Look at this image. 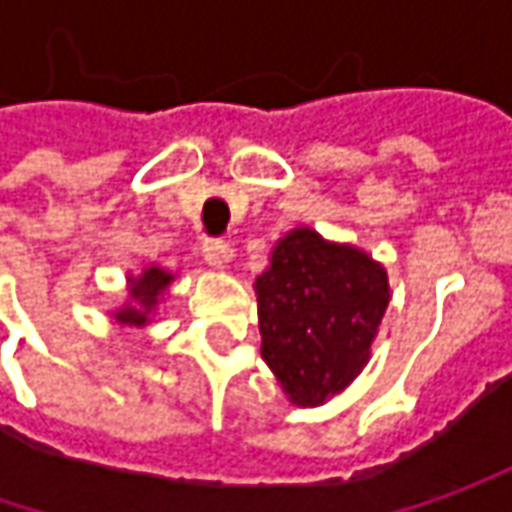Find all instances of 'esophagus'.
Masks as SVG:
<instances>
[{
  "label": "esophagus",
  "instance_id": "34e87169",
  "mask_svg": "<svg viewBox=\"0 0 512 512\" xmlns=\"http://www.w3.org/2000/svg\"><path fill=\"white\" fill-rule=\"evenodd\" d=\"M202 253H205L207 265L216 267V270H225L227 262L233 259V245L219 242V239H207L205 247H202Z\"/></svg>",
  "mask_w": 512,
  "mask_h": 512
}]
</instances>
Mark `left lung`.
<instances>
[{"label":"left lung","instance_id":"1","mask_svg":"<svg viewBox=\"0 0 512 512\" xmlns=\"http://www.w3.org/2000/svg\"><path fill=\"white\" fill-rule=\"evenodd\" d=\"M262 359L296 407L339 396L370 359L390 302L382 262L313 227H293L256 276Z\"/></svg>","mask_w":512,"mask_h":512}]
</instances>
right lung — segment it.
I'll list each match as a JSON object with an SVG mask.
<instances>
[{
    "label": "right lung",
    "instance_id": "obj_1",
    "mask_svg": "<svg viewBox=\"0 0 512 512\" xmlns=\"http://www.w3.org/2000/svg\"><path fill=\"white\" fill-rule=\"evenodd\" d=\"M173 282H176V273H170V270L159 265H148L142 273H130L128 302L116 307V310H110V316L116 319V325L122 327L150 325Z\"/></svg>",
    "mask_w": 512,
    "mask_h": 512
}]
</instances>
